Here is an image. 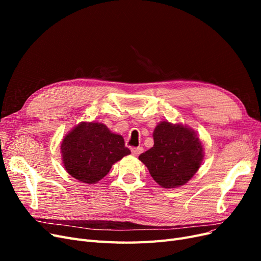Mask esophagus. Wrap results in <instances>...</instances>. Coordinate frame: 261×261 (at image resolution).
<instances>
[{"instance_id":"1","label":"esophagus","mask_w":261,"mask_h":261,"mask_svg":"<svg viewBox=\"0 0 261 261\" xmlns=\"http://www.w3.org/2000/svg\"><path fill=\"white\" fill-rule=\"evenodd\" d=\"M143 151H144L143 147H134V148H132L133 155H139Z\"/></svg>"}]
</instances>
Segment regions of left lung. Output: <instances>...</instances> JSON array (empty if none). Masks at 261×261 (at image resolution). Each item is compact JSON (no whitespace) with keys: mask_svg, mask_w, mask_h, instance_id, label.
Listing matches in <instances>:
<instances>
[{"mask_svg":"<svg viewBox=\"0 0 261 261\" xmlns=\"http://www.w3.org/2000/svg\"><path fill=\"white\" fill-rule=\"evenodd\" d=\"M154 145L139 155L150 175L163 188L185 185L200 168L203 148L194 129L162 121L153 130Z\"/></svg>","mask_w":261,"mask_h":261,"instance_id":"1","label":"left lung"}]
</instances>
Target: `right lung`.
I'll list each match as a JSON object with an SVG mask.
<instances>
[{
  "instance_id": "obj_1",
  "label": "right lung",
  "mask_w": 261,
  "mask_h": 261,
  "mask_svg": "<svg viewBox=\"0 0 261 261\" xmlns=\"http://www.w3.org/2000/svg\"><path fill=\"white\" fill-rule=\"evenodd\" d=\"M61 153L69 175L83 183L96 184L130 150L125 147L123 137L105 124L82 122L63 138Z\"/></svg>"
}]
</instances>
